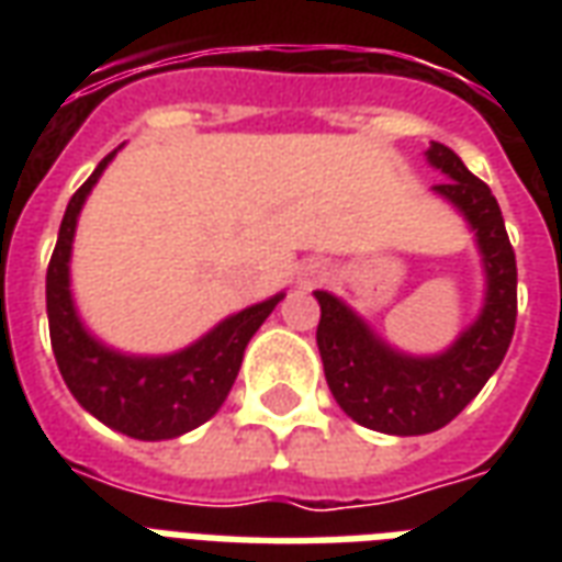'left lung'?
Returning <instances> with one entry per match:
<instances>
[{
  "instance_id": "8db88e82",
  "label": "left lung",
  "mask_w": 562,
  "mask_h": 562,
  "mask_svg": "<svg viewBox=\"0 0 562 562\" xmlns=\"http://www.w3.org/2000/svg\"><path fill=\"white\" fill-rule=\"evenodd\" d=\"M427 159L451 177L434 189L467 216L479 237L487 270L479 322L448 352L409 358L379 340L334 294L316 292L322 306L316 342L334 401L352 422L394 436L434 434L458 418L503 364L518 318V265L496 198L446 144L430 140Z\"/></svg>"
}]
</instances>
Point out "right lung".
Returning a JSON list of instances; mask_svg holds the SVG:
<instances>
[{
    "label": "right lung",
    "mask_w": 562,
    "mask_h": 562,
    "mask_svg": "<svg viewBox=\"0 0 562 562\" xmlns=\"http://www.w3.org/2000/svg\"><path fill=\"white\" fill-rule=\"evenodd\" d=\"M114 153H108L90 180L71 195L59 225L54 256L47 265L50 346L68 391L87 413L132 439H173L220 413L237 379L246 342L273 313L282 294L225 318L195 346L165 358H128L92 340L71 304L68 256L80 207Z\"/></svg>",
    "instance_id": "right-lung-1"
}]
</instances>
